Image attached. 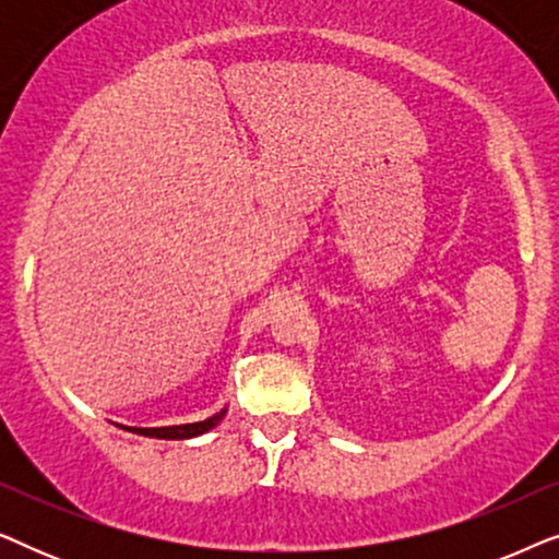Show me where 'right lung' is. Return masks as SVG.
Returning a JSON list of instances; mask_svg holds the SVG:
<instances>
[{
    "mask_svg": "<svg viewBox=\"0 0 559 559\" xmlns=\"http://www.w3.org/2000/svg\"><path fill=\"white\" fill-rule=\"evenodd\" d=\"M221 415H224V412H221ZM221 415L211 417V419H203V423H193V425L147 427V430H142V427H132V432L147 435V438H159V440H186V438H195V435H203L205 430H211V427L218 423ZM127 430H129V427H127Z\"/></svg>",
    "mask_w": 559,
    "mask_h": 559,
    "instance_id": "1",
    "label": "right lung"
}]
</instances>
